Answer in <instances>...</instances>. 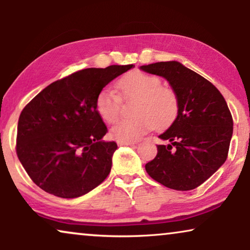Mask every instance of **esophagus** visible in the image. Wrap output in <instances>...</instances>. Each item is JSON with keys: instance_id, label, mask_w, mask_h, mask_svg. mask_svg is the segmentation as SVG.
I'll return each mask as SVG.
<instances>
[{"instance_id": "34e87169", "label": "esophagus", "mask_w": 250, "mask_h": 250, "mask_svg": "<svg viewBox=\"0 0 250 250\" xmlns=\"http://www.w3.org/2000/svg\"><path fill=\"white\" fill-rule=\"evenodd\" d=\"M137 144V142H131V141H118L119 146H131Z\"/></svg>"}]
</instances>
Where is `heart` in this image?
Returning a JSON list of instances; mask_svg holds the SVG:
<instances>
[{
  "label": "heart",
  "mask_w": 250,
  "mask_h": 250,
  "mask_svg": "<svg viewBox=\"0 0 250 250\" xmlns=\"http://www.w3.org/2000/svg\"><path fill=\"white\" fill-rule=\"evenodd\" d=\"M122 98L137 99L131 119H125L112 128L111 135L120 141H137L151 129L167 128L178 114L179 101L174 89L161 85L156 75L131 71L116 83ZM97 114L107 123H114L121 115V99L114 91L102 89L96 96Z\"/></svg>",
  "instance_id": "heart-1"
}]
</instances>
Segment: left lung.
I'll use <instances>...</instances> for the list:
<instances>
[{
    "instance_id": "1",
    "label": "left lung",
    "mask_w": 250,
    "mask_h": 250,
    "mask_svg": "<svg viewBox=\"0 0 250 250\" xmlns=\"http://www.w3.org/2000/svg\"><path fill=\"white\" fill-rule=\"evenodd\" d=\"M141 69L164 76L179 101L177 118L159 136L169 144L158 145V154L145 165L146 172L166 188H198L228 158L233 134L228 104L211 82L178 62H160Z\"/></svg>"
}]
</instances>
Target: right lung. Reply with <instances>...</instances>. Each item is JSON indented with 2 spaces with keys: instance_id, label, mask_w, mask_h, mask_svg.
I'll list each match as a JSON object with an SVG mask.
<instances>
[{
  "instance_id": "right-lung-1",
  "label": "right lung",
  "mask_w": 250,
  "mask_h": 250,
  "mask_svg": "<svg viewBox=\"0 0 250 250\" xmlns=\"http://www.w3.org/2000/svg\"><path fill=\"white\" fill-rule=\"evenodd\" d=\"M134 65L85 68L52 82L21 113L16 152L29 177L59 198H78L103 183L115 142L95 108L96 96Z\"/></svg>"
}]
</instances>
